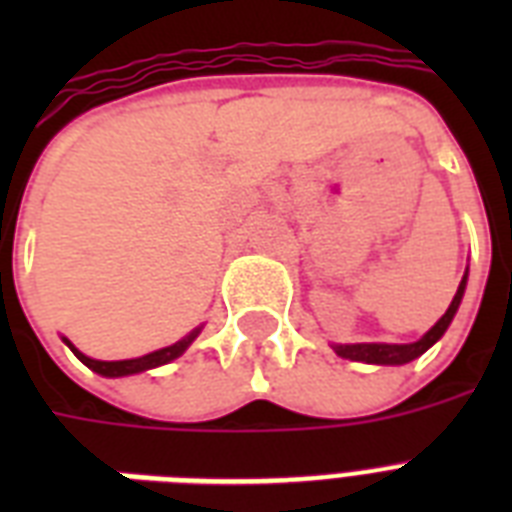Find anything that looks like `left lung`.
I'll use <instances>...</instances> for the list:
<instances>
[{
    "label": "left lung",
    "mask_w": 512,
    "mask_h": 512,
    "mask_svg": "<svg viewBox=\"0 0 512 512\" xmlns=\"http://www.w3.org/2000/svg\"><path fill=\"white\" fill-rule=\"evenodd\" d=\"M465 287H468V271L462 276L460 287H457V295H454L452 305L446 308V313L433 324V327L425 332L417 342H406V345H388V342H356V345H332L335 353L340 358H350V361H366V364H385V366H401L414 361L417 356H422L430 345H436L444 332L452 324L454 313L460 308L462 295H465Z\"/></svg>",
    "instance_id": "8db88e82"
}]
</instances>
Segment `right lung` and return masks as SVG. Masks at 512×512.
Returning <instances> with one entry per match:
<instances>
[{
	"label": "right lung",
	"instance_id": "1",
	"mask_svg": "<svg viewBox=\"0 0 512 512\" xmlns=\"http://www.w3.org/2000/svg\"><path fill=\"white\" fill-rule=\"evenodd\" d=\"M199 332H201V327L193 329L191 335H185L183 340H177L175 345H167V348H159V350H154V353H146V356H140V358H124V361H98V358L84 356L82 350H76L74 342L66 340V337H63V342H66L68 348L74 350V356L79 358L84 366H90L92 372L103 374V377H127V374L146 372V369H156V366L175 361V358L183 356L185 348H188V345H191V342L199 337Z\"/></svg>",
	"mask_w": 512,
	"mask_h": 512
}]
</instances>
